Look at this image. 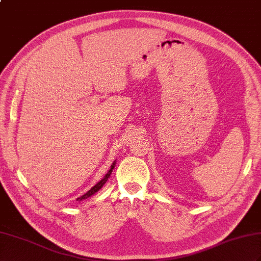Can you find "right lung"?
Segmentation results:
<instances>
[{
  "mask_svg": "<svg viewBox=\"0 0 261 261\" xmlns=\"http://www.w3.org/2000/svg\"><path fill=\"white\" fill-rule=\"evenodd\" d=\"M115 162H113V164L111 165V169L109 170V172L108 173H107V174H106V176L101 179V181H100V182H98L95 186H93V188H91V190H89L88 192H87L86 193V194H84L83 196H80V197H78L77 198V200H83V199H86V198H88L89 196H91V195H93V194H95V193H97L100 189H101L102 188V186H103V184L107 182V179H108L109 178V176H110V174H111V172H112V170H113V168H115Z\"/></svg>",
  "mask_w": 261,
  "mask_h": 261,
  "instance_id": "1",
  "label": "right lung"
}]
</instances>
